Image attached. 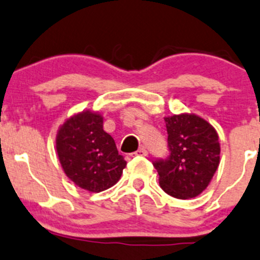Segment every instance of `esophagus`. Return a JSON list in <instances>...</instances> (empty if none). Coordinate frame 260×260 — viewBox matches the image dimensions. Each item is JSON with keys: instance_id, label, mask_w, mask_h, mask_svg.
I'll return each mask as SVG.
<instances>
[{"instance_id": "34e87169", "label": "esophagus", "mask_w": 260, "mask_h": 260, "mask_svg": "<svg viewBox=\"0 0 260 260\" xmlns=\"http://www.w3.org/2000/svg\"><path fill=\"white\" fill-rule=\"evenodd\" d=\"M148 154V152H147V149L144 148V147H141V148L138 149L137 152H135V153H132V157H146V155Z\"/></svg>"}]
</instances>
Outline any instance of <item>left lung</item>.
I'll return each instance as SVG.
<instances>
[{
	"mask_svg": "<svg viewBox=\"0 0 260 260\" xmlns=\"http://www.w3.org/2000/svg\"><path fill=\"white\" fill-rule=\"evenodd\" d=\"M165 121L171 155L153 163L159 185L174 198H194L208 187L219 166V136L194 113L173 114Z\"/></svg>",
	"mask_w": 260,
	"mask_h": 260,
	"instance_id": "left-lung-1",
	"label": "left lung"
}]
</instances>
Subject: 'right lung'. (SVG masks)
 <instances>
[{"label": "right lung", "mask_w": 260, "mask_h": 260, "mask_svg": "<svg viewBox=\"0 0 260 260\" xmlns=\"http://www.w3.org/2000/svg\"><path fill=\"white\" fill-rule=\"evenodd\" d=\"M56 152L66 176L92 193L113 187L127 165L114 139L103 131L102 114L88 109L71 116L58 128Z\"/></svg>", "instance_id": "obj_1"}]
</instances>
